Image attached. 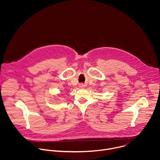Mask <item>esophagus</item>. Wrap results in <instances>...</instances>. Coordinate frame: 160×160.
Listing matches in <instances>:
<instances>
[{
  "instance_id": "34e87169",
  "label": "esophagus",
  "mask_w": 160,
  "mask_h": 160,
  "mask_svg": "<svg viewBox=\"0 0 160 160\" xmlns=\"http://www.w3.org/2000/svg\"><path fill=\"white\" fill-rule=\"evenodd\" d=\"M81 85V86H82V84H81V85Z\"/></svg>"
}]
</instances>
